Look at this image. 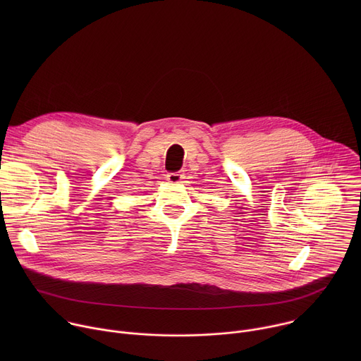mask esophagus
<instances>
[{"label": "esophagus", "instance_id": "34e87169", "mask_svg": "<svg viewBox=\"0 0 361 361\" xmlns=\"http://www.w3.org/2000/svg\"><path fill=\"white\" fill-rule=\"evenodd\" d=\"M183 174L181 173H169L167 176H166V178H167V181L169 183H171V184H178L181 180H183Z\"/></svg>", "mask_w": 361, "mask_h": 361}]
</instances>
